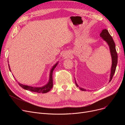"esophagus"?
I'll use <instances>...</instances> for the list:
<instances>
[{
	"label": "esophagus",
	"instance_id": "34e87169",
	"mask_svg": "<svg viewBox=\"0 0 125 125\" xmlns=\"http://www.w3.org/2000/svg\"><path fill=\"white\" fill-rule=\"evenodd\" d=\"M63 57L65 58H67L70 57V52H65L63 54Z\"/></svg>",
	"mask_w": 125,
	"mask_h": 125
}]
</instances>
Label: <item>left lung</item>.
Wrapping results in <instances>:
<instances>
[{"label": "left lung", "instance_id": "8db88e82", "mask_svg": "<svg viewBox=\"0 0 125 125\" xmlns=\"http://www.w3.org/2000/svg\"><path fill=\"white\" fill-rule=\"evenodd\" d=\"M100 36L101 37L103 40L104 41H105L108 44L109 47L110 52V54L111 56V59H112V65H111V69H110V79L109 81V82H110L111 81V80H112L113 77L115 73L116 65L117 63V54L115 49V45L113 40V37L111 36V35L109 33V32L107 29H103L101 32V33L100 34ZM75 83L76 86L77 87H79L78 85L76 83L75 78ZM79 88L82 91H86V89H84L83 88L79 87Z\"/></svg>", "mask_w": 125, "mask_h": 125}]
</instances>
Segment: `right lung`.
<instances>
[{
	"label": "right lung",
	"mask_w": 125,
	"mask_h": 125,
	"mask_svg": "<svg viewBox=\"0 0 125 125\" xmlns=\"http://www.w3.org/2000/svg\"><path fill=\"white\" fill-rule=\"evenodd\" d=\"M58 62H57L52 67L50 71V76H49V80L48 83L45 84L44 86L42 87H33V86H28V85H25L23 84L22 83H18V84H19V86L21 87L23 89L26 90H28L31 92H34L36 93H46L49 92L51 89L52 88V86H53V82H52V72H53V70L55 68V67L57 66V65L58 64ZM8 63H9V60H8ZM9 67L10 71H11V70L10 69V65L9 64ZM17 82V81L16 80Z\"/></svg>",
	"instance_id": "right-lung-1"
}]
</instances>
